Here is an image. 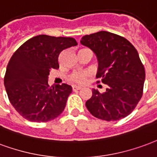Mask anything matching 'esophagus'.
<instances>
[{
    "label": "esophagus",
    "mask_w": 157,
    "mask_h": 157,
    "mask_svg": "<svg viewBox=\"0 0 157 157\" xmlns=\"http://www.w3.org/2000/svg\"><path fill=\"white\" fill-rule=\"evenodd\" d=\"M82 89V87H80V86H76V85H74L73 86V90L74 91H76V90H79Z\"/></svg>",
    "instance_id": "1"
}]
</instances>
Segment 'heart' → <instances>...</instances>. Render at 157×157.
Returning a JSON list of instances; mask_svg holds the SVG:
<instances>
[{"instance_id":"heart-1","label":"heart","mask_w":157,"mask_h":157,"mask_svg":"<svg viewBox=\"0 0 157 157\" xmlns=\"http://www.w3.org/2000/svg\"><path fill=\"white\" fill-rule=\"evenodd\" d=\"M88 74L86 73H75V74H72L71 76V80L74 82V83H81L84 82V80L86 78Z\"/></svg>"}]
</instances>
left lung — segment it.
<instances>
[{"mask_svg": "<svg viewBox=\"0 0 157 157\" xmlns=\"http://www.w3.org/2000/svg\"><path fill=\"white\" fill-rule=\"evenodd\" d=\"M80 42L95 54L96 77L108 85L103 94L93 89L92 97L85 103L87 109L103 121L126 117L141 98L146 78L136 49L124 37L105 31L83 36Z\"/></svg>", "mask_w": 157, "mask_h": 157, "instance_id": "left-lung-1", "label": "left lung"}]
</instances>
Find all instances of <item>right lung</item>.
I'll return each instance as SVG.
<instances>
[{
    "label": "right lung",
    "instance_id": "1",
    "mask_svg": "<svg viewBox=\"0 0 157 157\" xmlns=\"http://www.w3.org/2000/svg\"><path fill=\"white\" fill-rule=\"evenodd\" d=\"M78 43L72 37L38 35L27 40L8 63L4 85L15 109L33 122L52 121L63 111L72 87L66 83L48 85L51 69L59 67L63 50Z\"/></svg>",
    "mask_w": 157,
    "mask_h": 157
}]
</instances>
